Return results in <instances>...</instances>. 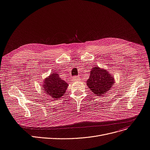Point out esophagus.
Returning a JSON list of instances; mask_svg holds the SVG:
<instances>
[{
  "label": "esophagus",
  "instance_id": "esophagus-1",
  "mask_svg": "<svg viewBox=\"0 0 150 150\" xmlns=\"http://www.w3.org/2000/svg\"><path fill=\"white\" fill-rule=\"evenodd\" d=\"M79 80V77H78V76H74V78H73V81H78Z\"/></svg>",
  "mask_w": 150,
  "mask_h": 150
}]
</instances>
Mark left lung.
<instances>
[{"mask_svg": "<svg viewBox=\"0 0 150 150\" xmlns=\"http://www.w3.org/2000/svg\"><path fill=\"white\" fill-rule=\"evenodd\" d=\"M115 84L114 77L108 70L95 66L91 70L90 76L86 81L88 88L92 92L99 96L105 94Z\"/></svg>", "mask_w": 150, "mask_h": 150, "instance_id": "left-lung-1", "label": "left lung"}]
</instances>
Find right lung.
Returning a JSON list of instances; mask_svg holds the SVG:
<instances>
[{
    "label": "right lung",
    "instance_id": "1",
    "mask_svg": "<svg viewBox=\"0 0 150 150\" xmlns=\"http://www.w3.org/2000/svg\"><path fill=\"white\" fill-rule=\"evenodd\" d=\"M41 86L45 93L57 100L61 98L65 94L69 84L61 79L59 74L54 72L51 73V75L46 78Z\"/></svg>",
    "mask_w": 150,
    "mask_h": 150
}]
</instances>
